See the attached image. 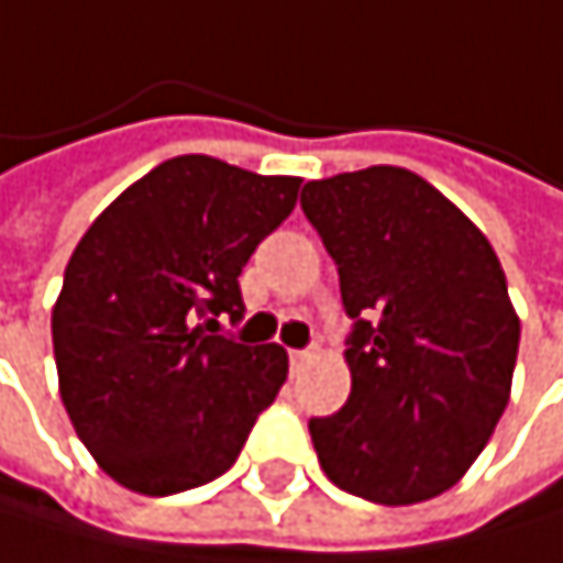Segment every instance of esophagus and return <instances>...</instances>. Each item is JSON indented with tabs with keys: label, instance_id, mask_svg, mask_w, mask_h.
<instances>
[{
	"label": "esophagus",
	"instance_id": "obj_1",
	"mask_svg": "<svg viewBox=\"0 0 563 563\" xmlns=\"http://www.w3.org/2000/svg\"><path fill=\"white\" fill-rule=\"evenodd\" d=\"M310 357H313V351H290V367L294 372H303V367L310 364Z\"/></svg>",
	"mask_w": 563,
	"mask_h": 563
}]
</instances>
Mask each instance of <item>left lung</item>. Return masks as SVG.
I'll return each instance as SVG.
<instances>
[{
  "instance_id": "8db88e82",
  "label": "left lung",
  "mask_w": 563,
  "mask_h": 563,
  "mask_svg": "<svg viewBox=\"0 0 563 563\" xmlns=\"http://www.w3.org/2000/svg\"><path fill=\"white\" fill-rule=\"evenodd\" d=\"M303 216L354 317L351 395L310 419L328 479L412 507L456 486L510 401L520 317L486 235L422 175L372 165L307 181Z\"/></svg>"
}]
</instances>
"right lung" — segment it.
<instances>
[{
    "mask_svg": "<svg viewBox=\"0 0 563 563\" xmlns=\"http://www.w3.org/2000/svg\"><path fill=\"white\" fill-rule=\"evenodd\" d=\"M209 155L151 168L77 243L53 303L59 398L97 466L172 496L222 476L287 382L279 344L206 334L243 317L240 273L300 196Z\"/></svg>",
    "mask_w": 563,
    "mask_h": 563,
    "instance_id": "right-lung-1",
    "label": "right lung"
}]
</instances>
